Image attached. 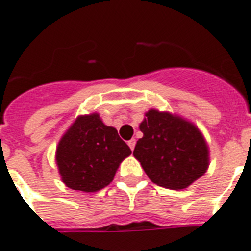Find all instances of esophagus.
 Wrapping results in <instances>:
<instances>
[{"instance_id":"esophagus-1","label":"esophagus","mask_w":251,"mask_h":251,"mask_svg":"<svg viewBox=\"0 0 251 251\" xmlns=\"http://www.w3.org/2000/svg\"><path fill=\"white\" fill-rule=\"evenodd\" d=\"M128 146H129V148L132 151L134 150V146H136V139L132 138V139H130V141H128Z\"/></svg>"}]
</instances>
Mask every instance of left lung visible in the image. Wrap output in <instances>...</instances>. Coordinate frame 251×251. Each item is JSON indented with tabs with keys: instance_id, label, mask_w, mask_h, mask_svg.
<instances>
[{
	"instance_id": "left-lung-1",
	"label": "left lung",
	"mask_w": 251,
	"mask_h": 251,
	"mask_svg": "<svg viewBox=\"0 0 251 251\" xmlns=\"http://www.w3.org/2000/svg\"><path fill=\"white\" fill-rule=\"evenodd\" d=\"M143 137L133 156L153 183L183 190L208 168V147L202 133L191 122L168 112L150 109L139 124Z\"/></svg>"
}]
</instances>
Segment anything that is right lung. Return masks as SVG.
I'll return each instance as SVG.
<instances>
[{
	"label": "right lung",
	"instance_id": "1",
	"mask_svg": "<svg viewBox=\"0 0 251 251\" xmlns=\"http://www.w3.org/2000/svg\"><path fill=\"white\" fill-rule=\"evenodd\" d=\"M132 153L117 129L103 123L98 113L80 115L56 147L63 182L72 190L99 191L109 185L121 162Z\"/></svg>",
	"mask_w": 251,
	"mask_h": 251
}]
</instances>
